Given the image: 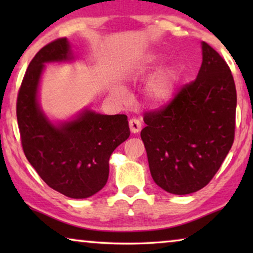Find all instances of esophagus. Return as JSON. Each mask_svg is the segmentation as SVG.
<instances>
[{"label":"esophagus","mask_w":253,"mask_h":253,"mask_svg":"<svg viewBox=\"0 0 253 253\" xmlns=\"http://www.w3.org/2000/svg\"><path fill=\"white\" fill-rule=\"evenodd\" d=\"M129 126L132 133H138L141 130V122L138 119H131L129 121Z\"/></svg>","instance_id":"obj_1"}]
</instances>
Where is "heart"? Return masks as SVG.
<instances>
[{
  "label": "heart",
  "mask_w": 253,
  "mask_h": 253,
  "mask_svg": "<svg viewBox=\"0 0 253 253\" xmlns=\"http://www.w3.org/2000/svg\"><path fill=\"white\" fill-rule=\"evenodd\" d=\"M157 57H152L145 65H141L139 72H143L146 69L151 68L155 62ZM176 82H177V71L174 67H165L158 71V74L151 79L147 86V94L155 105H164L167 103L172 98L174 94ZM116 91L122 94V88H116Z\"/></svg>",
  "instance_id": "b5f03b06"
}]
</instances>
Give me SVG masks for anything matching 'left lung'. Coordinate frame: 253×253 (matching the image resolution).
<instances>
[{"instance_id":"left-lung-1","label":"left lung","mask_w":253,"mask_h":253,"mask_svg":"<svg viewBox=\"0 0 253 253\" xmlns=\"http://www.w3.org/2000/svg\"><path fill=\"white\" fill-rule=\"evenodd\" d=\"M203 63L195 81L164 108L145 113L140 137L154 182L172 195L209 184L235 137L236 87L226 61L202 42Z\"/></svg>"}]
</instances>
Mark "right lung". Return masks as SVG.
I'll return each mask as SVG.
<instances>
[{"instance_id": "right-lung-1", "label": "right lung", "mask_w": 253, "mask_h": 253, "mask_svg": "<svg viewBox=\"0 0 253 253\" xmlns=\"http://www.w3.org/2000/svg\"><path fill=\"white\" fill-rule=\"evenodd\" d=\"M67 38L38 51L17 98V121L25 157L44 183L62 195L88 198L106 185L109 158L130 136L126 115L84 109L75 119L54 124L38 100L44 64L74 60Z\"/></svg>"}]
</instances>
